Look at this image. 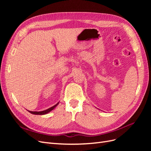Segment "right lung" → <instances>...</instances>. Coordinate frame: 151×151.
<instances>
[{
  "mask_svg": "<svg viewBox=\"0 0 151 151\" xmlns=\"http://www.w3.org/2000/svg\"><path fill=\"white\" fill-rule=\"evenodd\" d=\"M59 102L58 103H57L55 105H54V106H53L52 107L50 108L47 109H46V110H44V111H29L28 110L29 113H31V114H33V115H46V114L48 113L49 112H50L51 111H52L53 109L55 108L57 105L58 104Z\"/></svg>",
  "mask_w": 151,
  "mask_h": 151,
  "instance_id": "add662e5",
  "label": "right lung"
}]
</instances>
